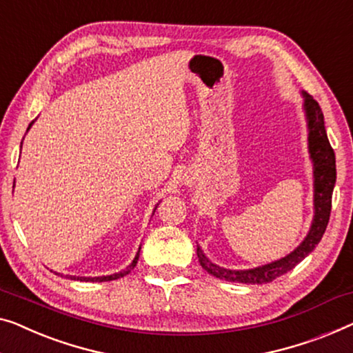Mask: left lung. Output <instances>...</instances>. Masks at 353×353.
Segmentation results:
<instances>
[{"label": "left lung", "mask_w": 353, "mask_h": 353, "mask_svg": "<svg viewBox=\"0 0 353 353\" xmlns=\"http://www.w3.org/2000/svg\"><path fill=\"white\" fill-rule=\"evenodd\" d=\"M304 97V108H306V115L309 122V152L314 160V177H315V215L311 231L307 238L303 241L301 245L296 250H293L285 259H281L270 265L255 268V270L247 271H231L220 268L214 263H210L201 249L198 247L196 254L201 266L209 274L214 277L223 279L228 282H241V283H268L274 279L281 277L293 270L299 261H303L306 256L315 249V245L320 243L322 236L327 230L330 212H331V196H333V188L336 182V159L334 150L331 147L327 130H325L323 112L320 109L319 103L311 97V94L303 93Z\"/></svg>", "instance_id": "obj_1"}]
</instances>
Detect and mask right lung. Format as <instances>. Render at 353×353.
Here are the masks:
<instances>
[{"label": "right lung", "instance_id": "obj_1", "mask_svg": "<svg viewBox=\"0 0 353 353\" xmlns=\"http://www.w3.org/2000/svg\"><path fill=\"white\" fill-rule=\"evenodd\" d=\"M30 126H31V123H30ZM28 126V128H30ZM138 259H139V254L134 256V260H133V263H131V265L126 268V270H123V271H120V272H117V274H112V276H104V277H72L71 276V279H77V281H83V282H106V281H115V279H120V277H123V276H126L128 274V272L133 270V268L136 266V263H138Z\"/></svg>", "mask_w": 353, "mask_h": 353}]
</instances>
